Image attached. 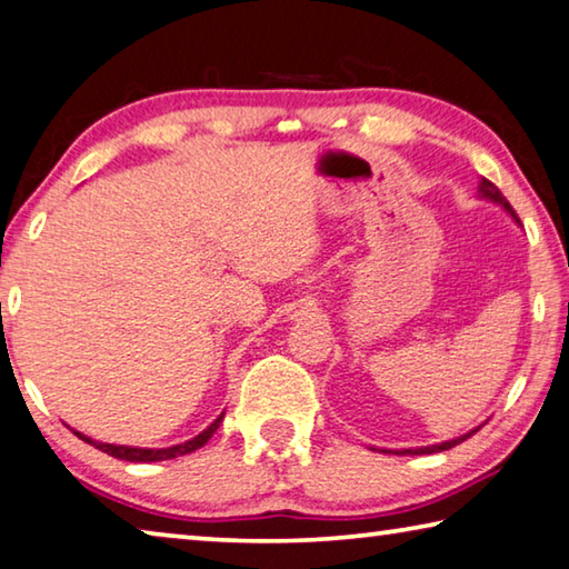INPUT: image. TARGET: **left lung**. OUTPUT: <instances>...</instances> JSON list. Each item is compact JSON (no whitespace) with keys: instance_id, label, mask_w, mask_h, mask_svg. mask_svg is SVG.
<instances>
[{"instance_id":"left-lung-1","label":"left lung","mask_w":569,"mask_h":569,"mask_svg":"<svg viewBox=\"0 0 569 569\" xmlns=\"http://www.w3.org/2000/svg\"><path fill=\"white\" fill-rule=\"evenodd\" d=\"M479 190H481V196L485 198H492L495 203H499V206H505L509 213L515 216V208L507 203V198L502 196V190H499L492 180H481V186H479ZM517 218V216H515ZM477 431V429H475ZM475 431H469V435H465V437H459V439H451V441H441V445H435V447H419V449H401V451H393V455H435V451H447V449H451V447H457V445H461V441H467L471 435H475Z\"/></svg>"}]
</instances>
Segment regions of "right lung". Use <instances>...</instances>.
Here are the masks:
<instances>
[{"instance_id":"obj_1","label":"right lung","mask_w":569,"mask_h":569,"mask_svg":"<svg viewBox=\"0 0 569 569\" xmlns=\"http://www.w3.org/2000/svg\"><path fill=\"white\" fill-rule=\"evenodd\" d=\"M220 421H223V413L210 423V427L203 431V435L192 437L186 445H176V447H168V449H134V447H114V445H102V441H92L90 437H82L80 431H74L77 437L82 441H88L94 449L104 451V455H110L114 459H124V461H162V459H176L182 455H190V451H196L206 445V441L216 435V429L220 427Z\"/></svg>"}]
</instances>
